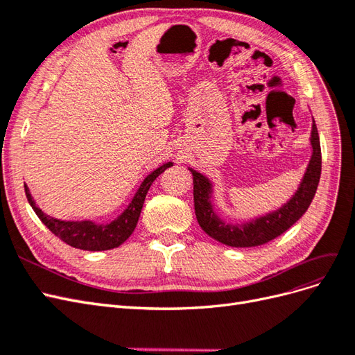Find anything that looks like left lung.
Returning a JSON list of instances; mask_svg holds the SVG:
<instances>
[{
    "label": "left lung",
    "mask_w": 355,
    "mask_h": 355,
    "mask_svg": "<svg viewBox=\"0 0 355 355\" xmlns=\"http://www.w3.org/2000/svg\"><path fill=\"white\" fill-rule=\"evenodd\" d=\"M311 145H313V157L309 159L306 173L296 194L282 209L243 225H230L218 218L210 201L211 184L209 179L189 168L194 178L196 216L202 231L216 241L231 247L261 245L286 232L308 210L320 182L321 148L315 123H313V132H311Z\"/></svg>",
    "instance_id": "left-lung-1"
}]
</instances>
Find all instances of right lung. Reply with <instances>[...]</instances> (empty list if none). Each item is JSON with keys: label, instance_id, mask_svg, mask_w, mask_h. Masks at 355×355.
I'll use <instances>...</instances> for the list:
<instances>
[{"label": "right lung", "instance_id": "obj_1", "mask_svg": "<svg viewBox=\"0 0 355 355\" xmlns=\"http://www.w3.org/2000/svg\"><path fill=\"white\" fill-rule=\"evenodd\" d=\"M170 166L171 163L163 164L157 170H154L151 175H148L142 182V185L139 187L132 202L128 204V207L124 210V213L108 225H96L92 220L67 222V220H59L51 216H47L46 213L41 211L40 207H37V204L34 200H32L29 188L26 185H25V194L31 204V207L34 209L40 220L62 241H65L67 244L75 247V249H81V250H90V252L110 250V249H114V247L123 244L128 237H130L132 232L136 228L139 216H141V210L144 207V201L149 187H151L153 182Z\"/></svg>", "mask_w": 355, "mask_h": 355}]
</instances>
